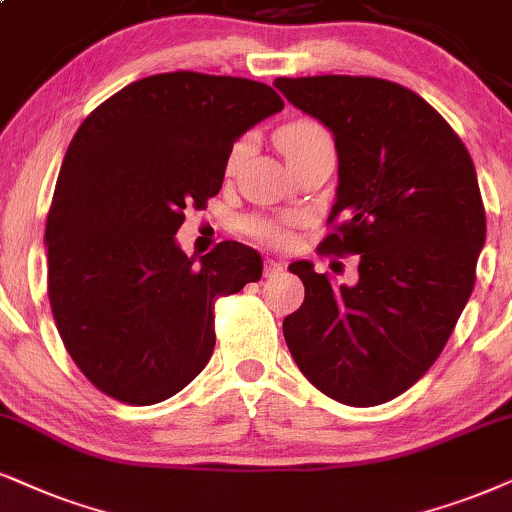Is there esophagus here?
I'll use <instances>...</instances> for the list:
<instances>
[{"mask_svg":"<svg viewBox=\"0 0 512 512\" xmlns=\"http://www.w3.org/2000/svg\"><path fill=\"white\" fill-rule=\"evenodd\" d=\"M278 269H283V264L281 262H276V260H271V257H267V260H264V274L267 276H271V274H276Z\"/></svg>","mask_w":512,"mask_h":512,"instance_id":"34e87169","label":"esophagus"}]
</instances>
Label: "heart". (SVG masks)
I'll return each mask as SVG.
<instances>
[{
    "instance_id": "obj_1",
    "label": "heart",
    "mask_w": 512,
    "mask_h": 512,
    "mask_svg": "<svg viewBox=\"0 0 512 512\" xmlns=\"http://www.w3.org/2000/svg\"><path fill=\"white\" fill-rule=\"evenodd\" d=\"M276 144L281 148L286 160L302 158V155L316 151V148H328L333 146L331 134L328 129L321 125L319 120L312 118H300L293 122H286L283 127H278L276 132ZM241 155H243V144H236L231 148L229 155H226V163L224 170L226 174H231L241 163ZM288 224L290 219H276V217H250L245 222V229L252 238L264 245H271V248H278L288 241Z\"/></svg>"
}]
</instances>
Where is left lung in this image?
Masks as SVG:
<instances>
[{"label":"left lung","mask_w":512,"mask_h":512,"mask_svg":"<svg viewBox=\"0 0 512 512\" xmlns=\"http://www.w3.org/2000/svg\"><path fill=\"white\" fill-rule=\"evenodd\" d=\"M333 132L338 198L319 250L359 255L357 286L290 264L304 302L283 335L304 378L347 406L385 404L423 378L475 286L487 217L461 137L416 92L364 75L276 77Z\"/></svg>","instance_id":"obj_1"}]
</instances>
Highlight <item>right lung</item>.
<instances>
[{"instance_id": "right-lung-1", "label": "right lung", "mask_w": 512, "mask_h": 512, "mask_svg": "<svg viewBox=\"0 0 512 512\" xmlns=\"http://www.w3.org/2000/svg\"><path fill=\"white\" fill-rule=\"evenodd\" d=\"M283 108L269 84L193 70L127 84L70 141L47 215L49 304L84 378L132 406L170 399L215 349V302L260 281L236 241L186 257L184 210L208 208L226 155Z\"/></svg>"}]
</instances>
